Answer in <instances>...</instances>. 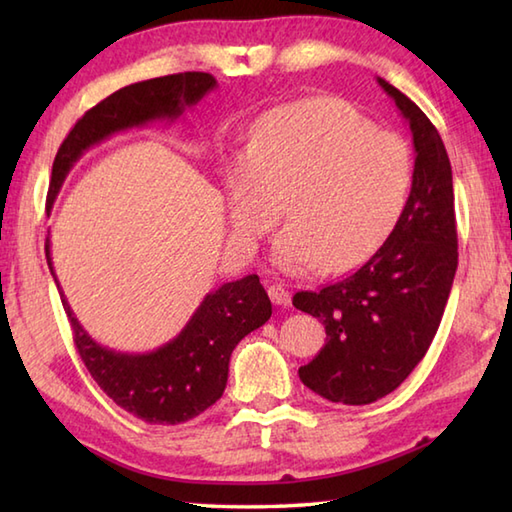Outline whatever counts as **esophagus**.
Here are the masks:
<instances>
[{
	"instance_id": "obj_1",
	"label": "esophagus",
	"mask_w": 512,
	"mask_h": 512,
	"mask_svg": "<svg viewBox=\"0 0 512 512\" xmlns=\"http://www.w3.org/2000/svg\"><path fill=\"white\" fill-rule=\"evenodd\" d=\"M268 297H270V301L275 303V306H290V292L284 286H279V284L270 286Z\"/></svg>"
}]
</instances>
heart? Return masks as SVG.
Here are the masks:
<instances>
[{"label":"heart","instance_id":"obj_1","mask_svg":"<svg viewBox=\"0 0 512 512\" xmlns=\"http://www.w3.org/2000/svg\"><path fill=\"white\" fill-rule=\"evenodd\" d=\"M413 184L407 140L374 129L334 99L279 105L253 125L242 160L226 169L235 237L253 246L279 220L273 262L284 273H343L394 231Z\"/></svg>","mask_w":512,"mask_h":512}]
</instances>
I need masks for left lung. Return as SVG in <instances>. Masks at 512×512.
I'll return each instance as SVG.
<instances>
[{
  "instance_id": "1",
  "label": "left lung",
  "mask_w": 512,
  "mask_h": 512,
  "mask_svg": "<svg viewBox=\"0 0 512 512\" xmlns=\"http://www.w3.org/2000/svg\"><path fill=\"white\" fill-rule=\"evenodd\" d=\"M409 123L413 184L394 231L367 262L292 306L325 325V345L299 367L301 383L339 405H369L391 394L427 354L458 268L451 162L420 107L378 76Z\"/></svg>"
}]
</instances>
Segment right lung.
<instances>
[{
  "mask_svg": "<svg viewBox=\"0 0 512 512\" xmlns=\"http://www.w3.org/2000/svg\"><path fill=\"white\" fill-rule=\"evenodd\" d=\"M215 88L217 81L206 72L169 74L127 85L94 105L72 127L54 156L48 206L57 198L74 162L90 147L125 129L176 121L187 107L200 103L204 94ZM46 259L54 284L61 290L50 257V239ZM61 301L76 350L92 378L118 407L149 424L187 422L215 405L224 394L235 345L262 328L273 314L259 277L246 275L209 292L176 339L154 352L127 354L96 343L74 317L63 292Z\"/></svg>",
  "mask_w": 512,
  "mask_h": 512,
  "instance_id": "1",
  "label": "right lung"
}]
</instances>
